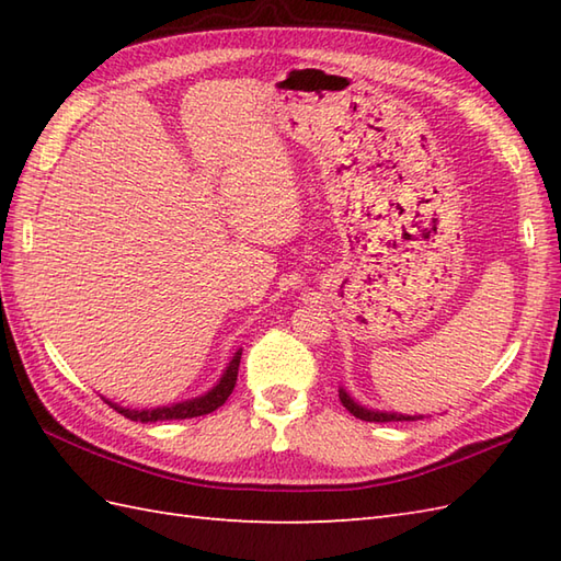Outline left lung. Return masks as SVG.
<instances>
[{
  "label": "left lung",
  "mask_w": 561,
  "mask_h": 561,
  "mask_svg": "<svg viewBox=\"0 0 561 561\" xmlns=\"http://www.w3.org/2000/svg\"><path fill=\"white\" fill-rule=\"evenodd\" d=\"M340 400L344 408H347L356 420H364V422H416V420H424V416H412V414H400V412H383V410H371V408H364V404L356 402L347 390L340 388Z\"/></svg>",
  "instance_id": "1"
}]
</instances>
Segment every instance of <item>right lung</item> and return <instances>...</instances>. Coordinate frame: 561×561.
Here are the masks:
<instances>
[{
    "label": "right lung",
    "instance_id": "1",
    "mask_svg": "<svg viewBox=\"0 0 561 561\" xmlns=\"http://www.w3.org/2000/svg\"><path fill=\"white\" fill-rule=\"evenodd\" d=\"M241 354L243 350H238L233 356L229 366L224 368L221 378L214 383V388H209L205 396H197V398H190V400H183V402H173V404H163V408H151V410H129V408H123V404L117 402H111V408L115 412H121L123 416H127V420L133 422H165V420H190V416H202V414H209L214 410H219L221 404L229 400V396L233 392V386H236V378H238V364H241Z\"/></svg>",
    "mask_w": 561,
    "mask_h": 561
}]
</instances>
